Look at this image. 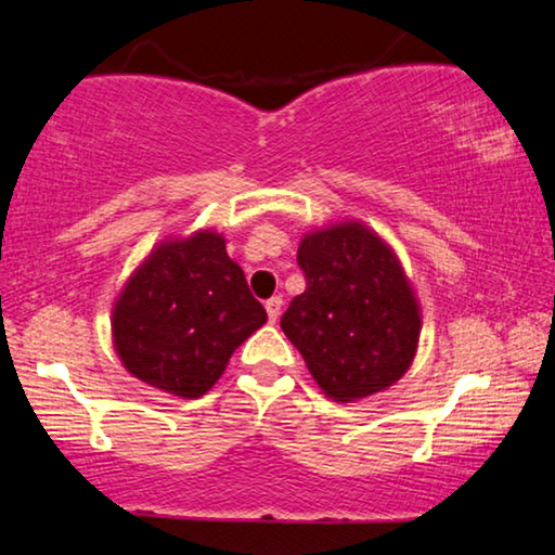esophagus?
<instances>
[{"instance_id": "esophagus-1", "label": "esophagus", "mask_w": 555, "mask_h": 555, "mask_svg": "<svg viewBox=\"0 0 555 555\" xmlns=\"http://www.w3.org/2000/svg\"><path fill=\"white\" fill-rule=\"evenodd\" d=\"M264 308H268V318L272 323L278 321L280 318V310H283V298H280V295H272V298L264 302Z\"/></svg>"}]
</instances>
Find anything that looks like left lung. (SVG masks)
I'll use <instances>...</instances> for the list:
<instances>
[{"mask_svg":"<svg viewBox=\"0 0 555 555\" xmlns=\"http://www.w3.org/2000/svg\"><path fill=\"white\" fill-rule=\"evenodd\" d=\"M306 293L280 328L325 397L356 401L384 391L412 366L422 315L391 247L361 222L310 232L298 247Z\"/></svg>","mask_w":555,"mask_h":555,"instance_id":"8db88e82","label":"left lung"}]
</instances>
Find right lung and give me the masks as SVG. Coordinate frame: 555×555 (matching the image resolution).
<instances>
[{
  "instance_id": "add662e5",
  "label": "right lung",
  "mask_w": 555,
  "mask_h": 555,
  "mask_svg": "<svg viewBox=\"0 0 555 555\" xmlns=\"http://www.w3.org/2000/svg\"><path fill=\"white\" fill-rule=\"evenodd\" d=\"M264 321L224 237L202 230L162 242L133 272L113 306V344L135 378L196 399Z\"/></svg>"
}]
</instances>
